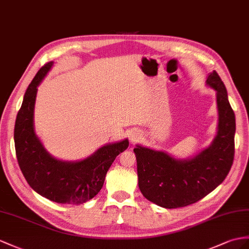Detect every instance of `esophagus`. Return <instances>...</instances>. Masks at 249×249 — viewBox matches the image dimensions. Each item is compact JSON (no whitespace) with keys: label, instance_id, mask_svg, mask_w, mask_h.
I'll return each instance as SVG.
<instances>
[{"label":"esophagus","instance_id":"34e87169","mask_svg":"<svg viewBox=\"0 0 249 249\" xmlns=\"http://www.w3.org/2000/svg\"><path fill=\"white\" fill-rule=\"evenodd\" d=\"M141 137H142V134L138 131L132 132L131 134H130V142L132 143H135V142H137L139 141V139H141Z\"/></svg>","mask_w":249,"mask_h":249}]
</instances>
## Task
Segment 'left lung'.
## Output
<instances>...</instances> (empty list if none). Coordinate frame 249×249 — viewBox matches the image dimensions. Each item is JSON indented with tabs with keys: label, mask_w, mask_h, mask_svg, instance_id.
Listing matches in <instances>:
<instances>
[{
	"label": "left lung",
	"mask_w": 249,
	"mask_h": 249,
	"mask_svg": "<svg viewBox=\"0 0 249 249\" xmlns=\"http://www.w3.org/2000/svg\"><path fill=\"white\" fill-rule=\"evenodd\" d=\"M206 84L215 90L217 132L207 148L187 160L165 151L137 144L138 187L142 196L163 208L185 207L202 199L222 184L232 166L235 117L225 86L217 72H209Z\"/></svg>",
	"instance_id": "left-lung-1"
}]
</instances>
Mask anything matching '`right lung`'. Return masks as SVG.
Here are the masks:
<instances>
[{
  "label": "right lung",
  "mask_w": 249,
  "mask_h": 249,
  "mask_svg": "<svg viewBox=\"0 0 249 249\" xmlns=\"http://www.w3.org/2000/svg\"><path fill=\"white\" fill-rule=\"evenodd\" d=\"M53 62L42 66L29 84L15 124L17 160L28 185L40 196L60 204L78 205L98 195L116 156L129 147L128 138L107 143L87 159L61 160L48 153L35 132L34 112L38 87Z\"/></svg>",
  "instance_id": "add662e5"
}]
</instances>
